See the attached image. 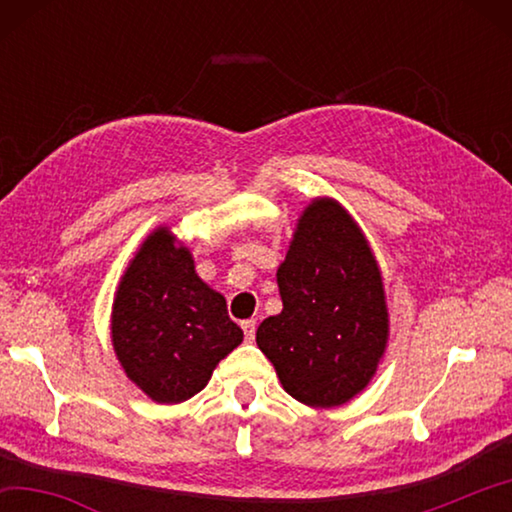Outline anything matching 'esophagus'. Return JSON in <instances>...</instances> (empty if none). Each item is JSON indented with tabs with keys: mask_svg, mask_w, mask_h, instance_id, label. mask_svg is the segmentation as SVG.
Instances as JSON below:
<instances>
[{
	"mask_svg": "<svg viewBox=\"0 0 512 512\" xmlns=\"http://www.w3.org/2000/svg\"><path fill=\"white\" fill-rule=\"evenodd\" d=\"M241 329H244L246 341H255V320H244V323H241Z\"/></svg>",
	"mask_w": 512,
	"mask_h": 512,
	"instance_id": "1",
	"label": "esophagus"
}]
</instances>
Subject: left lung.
Returning <instances> with one entry per match:
<instances>
[{
	"instance_id": "8db88e82",
	"label": "left lung",
	"mask_w": 512,
	"mask_h": 512,
	"mask_svg": "<svg viewBox=\"0 0 512 512\" xmlns=\"http://www.w3.org/2000/svg\"><path fill=\"white\" fill-rule=\"evenodd\" d=\"M277 287L282 311L257 327V345L282 388L314 409L350 402L375 377L391 320L377 257L339 201L302 210Z\"/></svg>"
}]
</instances>
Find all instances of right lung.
Here are the masks:
<instances>
[{
  "label": "right lung",
  "mask_w": 512,
  "mask_h": 512,
  "mask_svg": "<svg viewBox=\"0 0 512 512\" xmlns=\"http://www.w3.org/2000/svg\"><path fill=\"white\" fill-rule=\"evenodd\" d=\"M110 336L126 377L158 404L201 393L219 361L244 341L225 298L198 277L169 225L142 241L121 275Z\"/></svg>",
  "instance_id": "right-lung-1"
}]
</instances>
